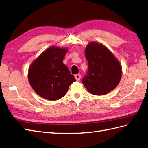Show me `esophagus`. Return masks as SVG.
Returning a JSON list of instances; mask_svg holds the SVG:
<instances>
[{
	"mask_svg": "<svg viewBox=\"0 0 148 148\" xmlns=\"http://www.w3.org/2000/svg\"><path fill=\"white\" fill-rule=\"evenodd\" d=\"M75 77V79H76V81H79L81 79V75L79 74H75L74 75Z\"/></svg>",
	"mask_w": 148,
	"mask_h": 148,
	"instance_id": "obj_1",
	"label": "esophagus"
}]
</instances>
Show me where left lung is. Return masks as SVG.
<instances>
[{"instance_id": "left-lung-1", "label": "left lung", "mask_w": 148, "mask_h": 148, "mask_svg": "<svg viewBox=\"0 0 148 148\" xmlns=\"http://www.w3.org/2000/svg\"><path fill=\"white\" fill-rule=\"evenodd\" d=\"M88 61L87 75L82 82L94 95H104L118 85L122 68L117 59L104 45L90 42L85 50Z\"/></svg>"}]
</instances>
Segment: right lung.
Returning a JSON list of instances; mask_svg holds the SVG:
<instances>
[{
    "mask_svg": "<svg viewBox=\"0 0 148 148\" xmlns=\"http://www.w3.org/2000/svg\"><path fill=\"white\" fill-rule=\"evenodd\" d=\"M67 49L48 48L30 66L28 79L34 91L40 97L56 101L65 96L75 79L63 64Z\"/></svg>",
    "mask_w": 148,
    "mask_h": 148,
    "instance_id": "right-lung-1",
    "label": "right lung"
}]
</instances>
